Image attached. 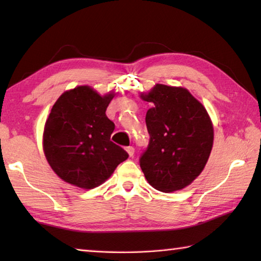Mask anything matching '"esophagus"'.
Segmentation results:
<instances>
[{
    "instance_id": "esophagus-1",
    "label": "esophagus",
    "mask_w": 261,
    "mask_h": 261,
    "mask_svg": "<svg viewBox=\"0 0 261 261\" xmlns=\"http://www.w3.org/2000/svg\"><path fill=\"white\" fill-rule=\"evenodd\" d=\"M125 151L127 152V154H129V156H134V154H135V148L134 147L127 146V147H125Z\"/></svg>"
}]
</instances>
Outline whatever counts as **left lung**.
Segmentation results:
<instances>
[{"label": "left lung", "instance_id": "8db88e82", "mask_svg": "<svg viewBox=\"0 0 261 261\" xmlns=\"http://www.w3.org/2000/svg\"><path fill=\"white\" fill-rule=\"evenodd\" d=\"M140 98L146 113L147 149L140 158L145 178L154 189L187 188L204 170L213 147V123L206 108L184 87L155 84Z\"/></svg>", "mask_w": 261, "mask_h": 261}]
</instances>
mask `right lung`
Here are the masks:
<instances>
[{
	"label": "right lung",
	"mask_w": 261,
	"mask_h": 261,
	"mask_svg": "<svg viewBox=\"0 0 261 261\" xmlns=\"http://www.w3.org/2000/svg\"><path fill=\"white\" fill-rule=\"evenodd\" d=\"M114 92L100 95L82 85L65 91L53 106L42 136L43 153L61 179L82 189L106 182L129 158L110 140L115 124L106 115Z\"/></svg>",
	"instance_id": "1"
}]
</instances>
